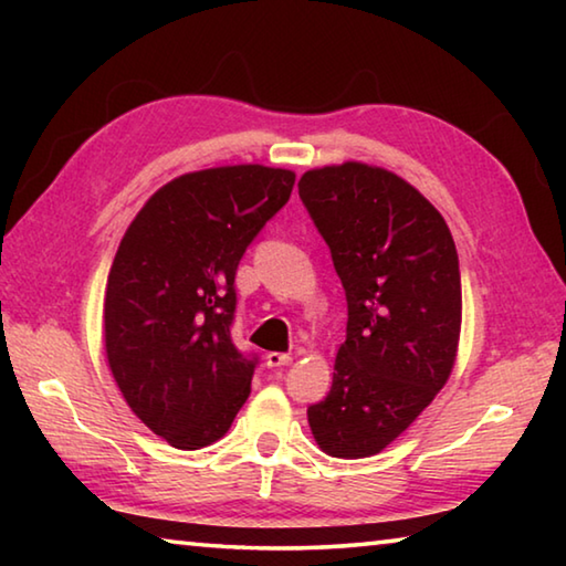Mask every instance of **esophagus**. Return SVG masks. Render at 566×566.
<instances>
[{
	"label": "esophagus",
	"mask_w": 566,
	"mask_h": 566,
	"mask_svg": "<svg viewBox=\"0 0 566 566\" xmlns=\"http://www.w3.org/2000/svg\"><path fill=\"white\" fill-rule=\"evenodd\" d=\"M264 361H266V367H286V364L294 361V357H292V354L270 352V354H266V357H264Z\"/></svg>",
	"instance_id": "1"
}]
</instances>
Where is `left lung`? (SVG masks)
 <instances>
[{"instance_id":"8db88e82","label":"left lung","mask_w":566,"mask_h":566,"mask_svg":"<svg viewBox=\"0 0 566 566\" xmlns=\"http://www.w3.org/2000/svg\"><path fill=\"white\" fill-rule=\"evenodd\" d=\"M300 197L347 292V339L329 395L306 409L324 454H379L454 369L462 280L452 232L395 171L344 161L304 171Z\"/></svg>"}]
</instances>
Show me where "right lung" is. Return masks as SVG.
<instances>
[{
  "instance_id": "1",
  "label": "right lung",
  "mask_w": 566,
  "mask_h": 566,
  "mask_svg": "<svg viewBox=\"0 0 566 566\" xmlns=\"http://www.w3.org/2000/svg\"><path fill=\"white\" fill-rule=\"evenodd\" d=\"M292 169L227 165L167 181L124 232L104 294V352L124 401L177 449L232 427L254 359L232 342L234 274L286 205Z\"/></svg>"
}]
</instances>
